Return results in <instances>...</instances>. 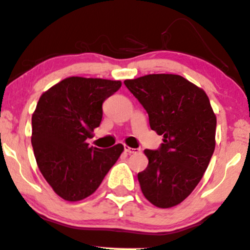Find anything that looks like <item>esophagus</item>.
Returning a JSON list of instances; mask_svg holds the SVG:
<instances>
[{
    "instance_id": "esophagus-1",
    "label": "esophagus",
    "mask_w": 250,
    "mask_h": 250,
    "mask_svg": "<svg viewBox=\"0 0 250 250\" xmlns=\"http://www.w3.org/2000/svg\"><path fill=\"white\" fill-rule=\"evenodd\" d=\"M125 150L128 153V154H134V153H138V149H135V148H130L128 146H125Z\"/></svg>"
}]
</instances>
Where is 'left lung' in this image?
Masks as SVG:
<instances>
[{
    "label": "left lung",
    "instance_id": "1",
    "mask_svg": "<svg viewBox=\"0 0 250 250\" xmlns=\"http://www.w3.org/2000/svg\"><path fill=\"white\" fill-rule=\"evenodd\" d=\"M146 109L164 144L145 149L148 166L138 179L144 196L161 209L188 198L215 150L216 115L205 91L178 75L158 73L125 81Z\"/></svg>",
    "mask_w": 250,
    "mask_h": 250
}]
</instances>
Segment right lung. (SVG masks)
<instances>
[{
  "label": "right lung",
  "instance_id": "right-lung-1",
  "mask_svg": "<svg viewBox=\"0 0 250 250\" xmlns=\"http://www.w3.org/2000/svg\"><path fill=\"white\" fill-rule=\"evenodd\" d=\"M120 81L68 77L40 96L32 116V146L41 174L67 202L91 196L123 146L101 149L86 142L101 125L102 104Z\"/></svg>",
  "mask_w": 250,
  "mask_h": 250
}]
</instances>
